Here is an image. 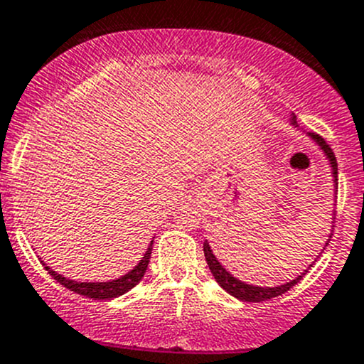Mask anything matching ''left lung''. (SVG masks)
Segmentation results:
<instances>
[{"label": "left lung", "instance_id": "obj_1", "mask_svg": "<svg viewBox=\"0 0 364 364\" xmlns=\"http://www.w3.org/2000/svg\"><path fill=\"white\" fill-rule=\"evenodd\" d=\"M291 124L296 125V117H294V114L291 117ZM309 136H311L316 144L320 145V149L325 152V156H327L328 163H331V166H332V174H334V185H336V188H338V161H336L334 152H332V149L328 147V144L323 140V138H321V136L314 134V132H309ZM328 240L325 242V246L328 244ZM203 251H205L206 262H208V267H210V271H212L213 278L217 280V284H219L220 287L226 291V293L232 294V296H235L237 300H242V301H266V300H271V298L280 296V294L287 293L291 287H294V285H296L298 282H300L301 278L307 274V269H305L304 273L298 274L294 280L287 282V284H284V285H277V287H259V285H251V284H246V282L237 280L233 274H230L228 271L224 269V267L220 266L219 260L215 259V255H213L212 247H210V244L206 242V240H205V244H203ZM312 266H314V262H312L309 267H312Z\"/></svg>", "mask_w": 364, "mask_h": 364}]
</instances>
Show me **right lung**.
Masks as SVG:
<instances>
[{
	"instance_id": "add662e5",
	"label": "right lung",
	"mask_w": 364,
	"mask_h": 364,
	"mask_svg": "<svg viewBox=\"0 0 364 364\" xmlns=\"http://www.w3.org/2000/svg\"><path fill=\"white\" fill-rule=\"evenodd\" d=\"M152 242L154 240H151V246L147 247V251H145V255L141 257V260L138 262V266L134 269H131L127 274L111 282H75L70 280V278H64L63 274L55 273L53 269H50V266H46V264H43V266L52 274L53 280H57L60 285H64L66 289L73 291V293L82 294L86 298H93V300H113V298L122 296L127 291H131L136 284H140L145 271H147L149 260H151Z\"/></svg>"
}]
</instances>
